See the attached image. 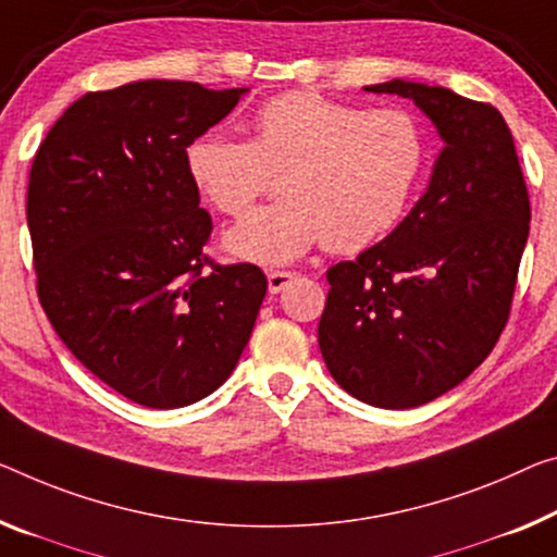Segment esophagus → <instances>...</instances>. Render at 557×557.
<instances>
[{"mask_svg": "<svg viewBox=\"0 0 557 557\" xmlns=\"http://www.w3.org/2000/svg\"><path fill=\"white\" fill-rule=\"evenodd\" d=\"M294 278V271H269V290L271 294H278V290H284Z\"/></svg>", "mask_w": 557, "mask_h": 557, "instance_id": "34e87169", "label": "esophagus"}]
</instances>
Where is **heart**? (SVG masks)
I'll return each instance as SVG.
<instances>
[{
	"mask_svg": "<svg viewBox=\"0 0 557 557\" xmlns=\"http://www.w3.org/2000/svg\"><path fill=\"white\" fill-rule=\"evenodd\" d=\"M428 164V139L406 109H368L319 91H286L253 111L251 141L203 132L186 147L191 182L213 209L242 221L281 196L226 246L246 261H296L323 242L348 253L379 242L408 209Z\"/></svg>",
	"mask_w": 557,
	"mask_h": 557,
	"instance_id": "b5f03b06",
	"label": "heart"
}]
</instances>
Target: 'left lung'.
<instances>
[{
    "label": "left lung",
    "mask_w": 557,
    "mask_h": 557,
    "mask_svg": "<svg viewBox=\"0 0 557 557\" xmlns=\"http://www.w3.org/2000/svg\"><path fill=\"white\" fill-rule=\"evenodd\" d=\"M413 99L446 141L428 191L356 261L326 271L319 346L350 396L413 408L456 388L506 329L530 199L506 119L443 87H366Z\"/></svg>",
    "instance_id": "8db88e82"
}]
</instances>
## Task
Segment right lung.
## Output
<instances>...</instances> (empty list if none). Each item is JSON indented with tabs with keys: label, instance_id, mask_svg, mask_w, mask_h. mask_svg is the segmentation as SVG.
Here are the masks:
<instances>
[{
	"label": "right lung",
	"instance_id": "right-lung-1",
	"mask_svg": "<svg viewBox=\"0 0 557 557\" xmlns=\"http://www.w3.org/2000/svg\"><path fill=\"white\" fill-rule=\"evenodd\" d=\"M246 89L147 79L89 91L34 153L27 224L37 296L76 361L147 408L216 391L267 296L253 263L207 256L186 147Z\"/></svg>",
	"mask_w": 557,
	"mask_h": 557
}]
</instances>
